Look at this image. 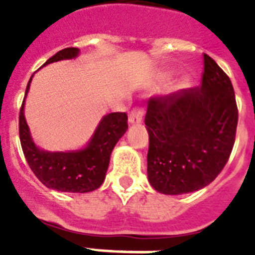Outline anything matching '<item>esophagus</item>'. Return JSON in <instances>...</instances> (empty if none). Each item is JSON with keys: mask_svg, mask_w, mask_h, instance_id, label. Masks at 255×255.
<instances>
[{"mask_svg": "<svg viewBox=\"0 0 255 255\" xmlns=\"http://www.w3.org/2000/svg\"><path fill=\"white\" fill-rule=\"evenodd\" d=\"M144 112L141 108H133L131 112H129V124H137L143 120Z\"/></svg>", "mask_w": 255, "mask_h": 255, "instance_id": "obj_1", "label": "esophagus"}]
</instances>
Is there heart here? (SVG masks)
<instances>
[{
	"instance_id": "obj_1",
	"label": "heart",
	"mask_w": 255,
	"mask_h": 255,
	"mask_svg": "<svg viewBox=\"0 0 255 255\" xmlns=\"http://www.w3.org/2000/svg\"><path fill=\"white\" fill-rule=\"evenodd\" d=\"M172 71H161V73L159 74V78H157V81L160 82V83H167V82L170 81V78H172Z\"/></svg>"
}]
</instances>
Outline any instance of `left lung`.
<instances>
[{
	"label": "left lung",
	"instance_id": "obj_1",
	"mask_svg": "<svg viewBox=\"0 0 255 255\" xmlns=\"http://www.w3.org/2000/svg\"><path fill=\"white\" fill-rule=\"evenodd\" d=\"M238 110L234 88L214 59L204 54L201 87L148 100V180L163 194L209 185L229 160Z\"/></svg>",
	"mask_w": 255,
	"mask_h": 255
}]
</instances>
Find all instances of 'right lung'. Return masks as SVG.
Listing matches in <instances>:
<instances>
[{"label":"right lung","instance_id":"obj_1","mask_svg":"<svg viewBox=\"0 0 255 255\" xmlns=\"http://www.w3.org/2000/svg\"><path fill=\"white\" fill-rule=\"evenodd\" d=\"M78 54L79 49L67 47L47 59L43 66L63 59H74ZM31 78L26 87L25 99ZM25 99L19 111V140L26 161L38 180L50 189L59 192L87 193L98 189L106 178L112 149L127 131V114L111 112L103 116L87 145L82 149L50 152L38 148L33 141L23 114Z\"/></svg>","mask_w":255,"mask_h":255}]
</instances>
